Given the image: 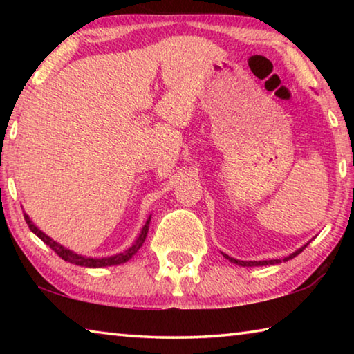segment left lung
<instances>
[{"label":"left lung","mask_w":354,"mask_h":354,"mask_svg":"<svg viewBox=\"0 0 354 354\" xmlns=\"http://www.w3.org/2000/svg\"><path fill=\"white\" fill-rule=\"evenodd\" d=\"M309 243V242H308ZM308 243L306 245H303L301 248H298L297 251H293L292 254H289V256H286L284 259H270V261H241V259H234V257H231V256H227V254H225V253H221L223 254V257H226L227 261L230 262H232V263H237V266H241V267H262V266H274V263H281V262H287L289 259H293V257L295 256H298L299 253H301V251L308 247Z\"/></svg>","instance_id":"1"}]
</instances>
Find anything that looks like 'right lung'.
<instances>
[{
  "label": "right lung",
  "mask_w": 354,
  "mask_h": 354,
  "mask_svg": "<svg viewBox=\"0 0 354 354\" xmlns=\"http://www.w3.org/2000/svg\"><path fill=\"white\" fill-rule=\"evenodd\" d=\"M25 220L29 226V230H31L35 236H37L41 242H45L48 247L51 250H55V253H57V256H61L64 261H67L70 263H75V266H81V267H88V268H100V267H111V266H120V263H124L128 262L131 257H133L137 251L140 250V247L145 242L147 234H148V230H149V221H151V215L147 218L145 225H143L140 234L137 236L136 242L131 245L128 250L122 251V253H117L113 256L109 257H87V256H82V254H77L75 251H71L68 248H65L64 245H61L56 241H53L50 236H46L44 231H40L37 226L32 223V220L29 218V215L25 212Z\"/></svg>",
  "instance_id": "add662e5"
}]
</instances>
